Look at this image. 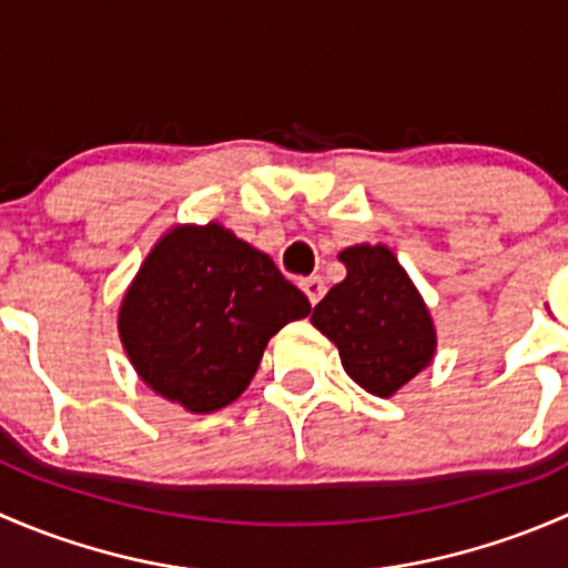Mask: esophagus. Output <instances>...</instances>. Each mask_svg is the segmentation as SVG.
I'll return each mask as SVG.
<instances>
[{
	"instance_id": "1",
	"label": "esophagus",
	"mask_w": 568,
	"mask_h": 568,
	"mask_svg": "<svg viewBox=\"0 0 568 568\" xmlns=\"http://www.w3.org/2000/svg\"><path fill=\"white\" fill-rule=\"evenodd\" d=\"M302 291H305V294H307L311 305H318L321 296L326 294V285H324V280L318 277V274H313V277L302 280Z\"/></svg>"
}]
</instances>
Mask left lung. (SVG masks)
<instances>
[{
	"mask_svg": "<svg viewBox=\"0 0 568 568\" xmlns=\"http://www.w3.org/2000/svg\"><path fill=\"white\" fill-rule=\"evenodd\" d=\"M346 280L313 307V326L341 352L363 390L387 398L434 359L437 332L409 274L385 244L341 252Z\"/></svg>",
	"mask_w": 568,
	"mask_h": 568,
	"instance_id": "8db88e82",
	"label": "left lung"
}]
</instances>
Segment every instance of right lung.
Masks as SVG:
<instances>
[{"label":"right lung","mask_w":568,"mask_h":568,"mask_svg":"<svg viewBox=\"0 0 568 568\" xmlns=\"http://www.w3.org/2000/svg\"><path fill=\"white\" fill-rule=\"evenodd\" d=\"M307 313L266 252L209 222L159 239L125 291L118 332L153 393L203 415L247 390L268 337Z\"/></svg>","instance_id":"obj_1"}]
</instances>
